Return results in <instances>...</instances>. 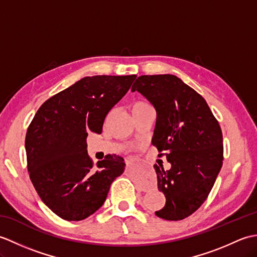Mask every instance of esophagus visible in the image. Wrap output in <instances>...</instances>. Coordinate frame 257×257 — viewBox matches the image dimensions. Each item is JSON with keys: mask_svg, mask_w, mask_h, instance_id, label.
Wrapping results in <instances>:
<instances>
[{"mask_svg": "<svg viewBox=\"0 0 257 257\" xmlns=\"http://www.w3.org/2000/svg\"><path fill=\"white\" fill-rule=\"evenodd\" d=\"M133 162H134V161H133L132 159H130V160H127V166H128V165H132Z\"/></svg>", "mask_w": 257, "mask_h": 257, "instance_id": "34e87169", "label": "esophagus"}]
</instances>
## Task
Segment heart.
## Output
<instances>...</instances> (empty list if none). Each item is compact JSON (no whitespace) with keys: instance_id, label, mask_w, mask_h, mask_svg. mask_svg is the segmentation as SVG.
<instances>
[{"instance_id":"1","label":"heart","mask_w":257,"mask_h":257,"mask_svg":"<svg viewBox=\"0 0 257 257\" xmlns=\"http://www.w3.org/2000/svg\"><path fill=\"white\" fill-rule=\"evenodd\" d=\"M150 105L148 102L143 101V100H139V101H136L134 105H133V110H137V109H141V108H146V107H149Z\"/></svg>"}]
</instances>
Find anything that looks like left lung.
<instances>
[{"label":"left lung","instance_id":"left-lung-1","mask_svg":"<svg viewBox=\"0 0 257 257\" xmlns=\"http://www.w3.org/2000/svg\"><path fill=\"white\" fill-rule=\"evenodd\" d=\"M137 90L157 110L152 145L171 163L155 165L158 189L166 205L158 217L180 221L199 209L210 194L223 165L222 130L204 98L177 76L143 75Z\"/></svg>","mask_w":257,"mask_h":257}]
</instances>
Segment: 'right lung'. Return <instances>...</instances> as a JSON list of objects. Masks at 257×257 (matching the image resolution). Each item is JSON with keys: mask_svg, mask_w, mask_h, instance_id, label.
I'll list each match as a JSON object with an SVG mask.
<instances>
[{"mask_svg": "<svg viewBox=\"0 0 257 257\" xmlns=\"http://www.w3.org/2000/svg\"><path fill=\"white\" fill-rule=\"evenodd\" d=\"M88 76L47 99L27 128L25 149L31 181L42 201L62 219L81 221L105 202L124 171L121 157L96 166L87 154L88 133L101 134L105 118L136 79Z\"/></svg>", "mask_w": 257, "mask_h": 257, "instance_id": "1", "label": "right lung"}]
</instances>
